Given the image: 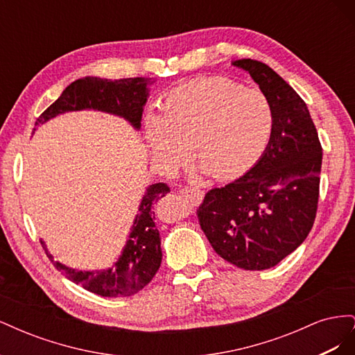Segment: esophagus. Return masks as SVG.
Wrapping results in <instances>:
<instances>
[{
    "mask_svg": "<svg viewBox=\"0 0 355 355\" xmlns=\"http://www.w3.org/2000/svg\"><path fill=\"white\" fill-rule=\"evenodd\" d=\"M179 194H180L182 197H184L185 200H188V201H191V202H194V204L201 202L202 198H204V192L200 191V189H197V188H192V189L184 188V189L179 191Z\"/></svg>",
    "mask_w": 355,
    "mask_h": 355,
    "instance_id": "obj_1",
    "label": "esophagus"
}]
</instances>
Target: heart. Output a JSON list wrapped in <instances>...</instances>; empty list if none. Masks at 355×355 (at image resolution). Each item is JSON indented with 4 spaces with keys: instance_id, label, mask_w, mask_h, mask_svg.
Here are the masks:
<instances>
[{
    "instance_id": "obj_1",
    "label": "heart",
    "mask_w": 355,
    "mask_h": 355,
    "mask_svg": "<svg viewBox=\"0 0 355 355\" xmlns=\"http://www.w3.org/2000/svg\"><path fill=\"white\" fill-rule=\"evenodd\" d=\"M274 128L266 96L227 78H201L168 92L145 120L153 158L176 170L191 158L213 179L244 175L263 154Z\"/></svg>"
}]
</instances>
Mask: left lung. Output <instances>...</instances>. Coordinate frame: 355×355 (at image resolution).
Returning a JSON list of instances; mask_svg holds the SVG:
<instances>
[{
    "instance_id": "8db88e82",
    "label": "left lung",
    "mask_w": 355,
    "mask_h": 355,
    "mask_svg": "<svg viewBox=\"0 0 355 355\" xmlns=\"http://www.w3.org/2000/svg\"><path fill=\"white\" fill-rule=\"evenodd\" d=\"M270 101L274 128L257 163L222 188L209 191L197 210L211 247L230 263L262 271L305 241L318 204L323 149L306 103L262 62H232Z\"/></svg>"
}]
</instances>
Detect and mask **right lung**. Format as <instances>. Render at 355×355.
Here are the masks:
<instances>
[{
	"instance_id": "obj_1",
	"label": "right lung",
	"mask_w": 355,
	"mask_h": 355,
	"mask_svg": "<svg viewBox=\"0 0 355 355\" xmlns=\"http://www.w3.org/2000/svg\"><path fill=\"white\" fill-rule=\"evenodd\" d=\"M151 78H123L103 80L98 77H84L69 84L60 98L42 112L35 125L47 123L59 114L94 110L121 116L136 130L141 128L144 106L148 101V84ZM35 130V128H34ZM170 188L166 184H154L146 188L139 213L133 220L130 234L116 262L108 270L77 271L55 262V266L75 284L105 297L132 296L153 280L161 265V239L155 227L153 204L163 198ZM50 259L47 245L41 241Z\"/></svg>"
}]
</instances>
